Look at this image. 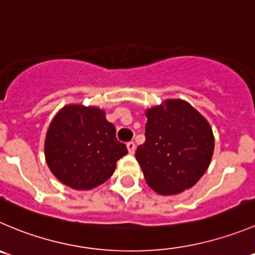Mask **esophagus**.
<instances>
[{"instance_id":"1","label":"esophagus","mask_w":255,"mask_h":255,"mask_svg":"<svg viewBox=\"0 0 255 255\" xmlns=\"http://www.w3.org/2000/svg\"><path fill=\"white\" fill-rule=\"evenodd\" d=\"M126 147H128V151H129V154H134L135 152V142L134 141H130L126 144Z\"/></svg>"}]
</instances>
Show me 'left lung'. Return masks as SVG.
<instances>
[{
	"mask_svg": "<svg viewBox=\"0 0 255 255\" xmlns=\"http://www.w3.org/2000/svg\"><path fill=\"white\" fill-rule=\"evenodd\" d=\"M145 142L135 152L147 185L160 195H175L204 175L214 151L207 119L186 101L169 99L145 111Z\"/></svg>",
	"mask_w": 255,
	"mask_h": 255,
	"instance_id": "1",
	"label": "left lung"
}]
</instances>
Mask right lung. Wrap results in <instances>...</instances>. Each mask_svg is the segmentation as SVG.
<instances>
[{
  "mask_svg": "<svg viewBox=\"0 0 255 255\" xmlns=\"http://www.w3.org/2000/svg\"><path fill=\"white\" fill-rule=\"evenodd\" d=\"M126 154L125 144L116 139L115 126L96 106H64L46 134L45 159L51 173L76 190L105 183Z\"/></svg>",
  "mask_w": 255,
  "mask_h": 255,
  "instance_id": "right-lung-1",
  "label": "right lung"
}]
</instances>
